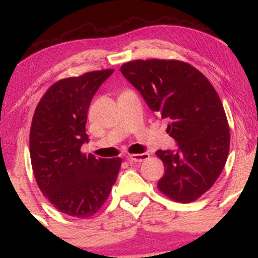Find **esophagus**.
Returning <instances> with one entry per match:
<instances>
[{"label":"esophagus","instance_id":"obj_1","mask_svg":"<svg viewBox=\"0 0 258 258\" xmlns=\"http://www.w3.org/2000/svg\"><path fill=\"white\" fill-rule=\"evenodd\" d=\"M148 158H149V154H148V153L131 154V155L128 156V160H130V161H133V162H142V161H144V160H147Z\"/></svg>","mask_w":258,"mask_h":258}]
</instances>
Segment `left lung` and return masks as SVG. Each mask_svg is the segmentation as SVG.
Masks as SVG:
<instances>
[{
    "label": "left lung",
    "instance_id": "obj_1",
    "mask_svg": "<svg viewBox=\"0 0 258 258\" xmlns=\"http://www.w3.org/2000/svg\"><path fill=\"white\" fill-rule=\"evenodd\" d=\"M127 81L161 119L176 150H158L165 173L158 188L179 203H191L217 180L229 152V126L214 86L179 60H133L120 68Z\"/></svg>",
    "mask_w": 258,
    "mask_h": 258
}]
</instances>
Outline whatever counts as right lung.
<instances>
[{
  "instance_id": "1",
  "label": "right lung",
  "mask_w": 258,
  "mask_h": 258,
  "mask_svg": "<svg viewBox=\"0 0 258 258\" xmlns=\"http://www.w3.org/2000/svg\"><path fill=\"white\" fill-rule=\"evenodd\" d=\"M112 69L86 73L53 84L36 106L30 130V158L38 188L58 211L78 218L96 214L116 182L121 159L81 153L88 142L91 100Z\"/></svg>"
}]
</instances>
